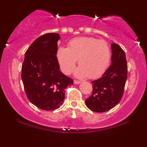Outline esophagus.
Wrapping results in <instances>:
<instances>
[{
    "label": "esophagus",
    "mask_w": 147,
    "mask_h": 147,
    "mask_svg": "<svg viewBox=\"0 0 147 147\" xmlns=\"http://www.w3.org/2000/svg\"><path fill=\"white\" fill-rule=\"evenodd\" d=\"M74 84H79L81 83V81H78V80H74Z\"/></svg>",
    "instance_id": "obj_1"
}]
</instances>
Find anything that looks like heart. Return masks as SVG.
<instances>
[{
  "mask_svg": "<svg viewBox=\"0 0 147 147\" xmlns=\"http://www.w3.org/2000/svg\"><path fill=\"white\" fill-rule=\"evenodd\" d=\"M57 58L62 71L69 74L78 59L80 65L75 70L78 78H96L105 71L110 59V47L104 40L91 37L71 39L68 48H58Z\"/></svg>",
  "mask_w": 147,
  "mask_h": 147,
  "instance_id": "heart-1",
  "label": "heart"
}]
</instances>
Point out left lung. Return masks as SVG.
<instances>
[{"label": "left lung", "instance_id": "8db88e82", "mask_svg": "<svg viewBox=\"0 0 147 147\" xmlns=\"http://www.w3.org/2000/svg\"><path fill=\"white\" fill-rule=\"evenodd\" d=\"M112 64L99 79L92 81L93 92L86 100L93 112L108 111L119 103L127 79L128 66L123 49L115 43L111 45Z\"/></svg>", "mask_w": 147, "mask_h": 147}]
</instances>
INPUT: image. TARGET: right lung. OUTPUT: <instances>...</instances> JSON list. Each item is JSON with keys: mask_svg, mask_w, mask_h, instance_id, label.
<instances>
[{"mask_svg": "<svg viewBox=\"0 0 147 147\" xmlns=\"http://www.w3.org/2000/svg\"><path fill=\"white\" fill-rule=\"evenodd\" d=\"M58 33H46L38 37L25 54L21 79L28 99L37 108L54 110L63 103L65 89L74 80L59 70L56 53Z\"/></svg>", "mask_w": 147, "mask_h": 147, "instance_id": "add662e5", "label": "right lung"}]
</instances>
